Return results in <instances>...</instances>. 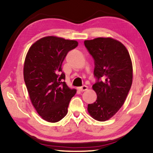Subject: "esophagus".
<instances>
[{
    "mask_svg": "<svg viewBox=\"0 0 153 153\" xmlns=\"http://www.w3.org/2000/svg\"><path fill=\"white\" fill-rule=\"evenodd\" d=\"M78 89L79 91L83 92V91H85V90H86L88 89V86H86V85H84V86H82L81 87H79Z\"/></svg>",
    "mask_w": 153,
    "mask_h": 153,
    "instance_id": "obj_1",
    "label": "esophagus"
}]
</instances>
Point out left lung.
<instances>
[{
  "mask_svg": "<svg viewBox=\"0 0 153 153\" xmlns=\"http://www.w3.org/2000/svg\"><path fill=\"white\" fill-rule=\"evenodd\" d=\"M84 45L94 59L92 88L97 94L94 102L88 105L96 120H109L122 107L132 84L130 56L122 43L111 38L85 40Z\"/></svg>",
  "mask_w": 153,
  "mask_h": 153,
  "instance_id": "obj_1",
  "label": "left lung"
}]
</instances>
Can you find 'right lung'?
<instances>
[{"label": "right lung", "mask_w": 153, "mask_h": 153, "mask_svg": "<svg viewBox=\"0 0 153 153\" xmlns=\"http://www.w3.org/2000/svg\"><path fill=\"white\" fill-rule=\"evenodd\" d=\"M76 40L46 36L32 45L25 59L24 77L31 101L43 120H61L76 90L64 82L62 63L69 51L76 48Z\"/></svg>", "instance_id": "obj_1"}]
</instances>
